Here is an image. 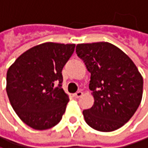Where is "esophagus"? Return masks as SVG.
<instances>
[{
  "mask_svg": "<svg viewBox=\"0 0 148 148\" xmlns=\"http://www.w3.org/2000/svg\"><path fill=\"white\" fill-rule=\"evenodd\" d=\"M82 95H83V93L82 92V91H78V92H76L75 95H75V98H80V97H82Z\"/></svg>",
  "mask_w": 148,
  "mask_h": 148,
  "instance_id": "34e87169",
  "label": "esophagus"
}]
</instances>
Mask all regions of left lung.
<instances>
[{"mask_svg": "<svg viewBox=\"0 0 148 148\" xmlns=\"http://www.w3.org/2000/svg\"><path fill=\"white\" fill-rule=\"evenodd\" d=\"M76 53L91 73L89 89L95 103L83 111L92 128L112 132L121 127L139 108L143 79L133 60L108 42L78 44Z\"/></svg>", "mask_w": 148, "mask_h": 148, "instance_id": "1", "label": "left lung"}]
</instances>
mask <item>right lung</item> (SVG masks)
<instances>
[{"mask_svg":"<svg viewBox=\"0 0 148 148\" xmlns=\"http://www.w3.org/2000/svg\"><path fill=\"white\" fill-rule=\"evenodd\" d=\"M75 44L46 42L21 56L7 73V94L20 119L35 130L57 125L69 101L62 89L61 71Z\"/></svg>","mask_w":148,"mask_h":148,"instance_id":"right-lung-1","label":"right lung"}]
</instances>
